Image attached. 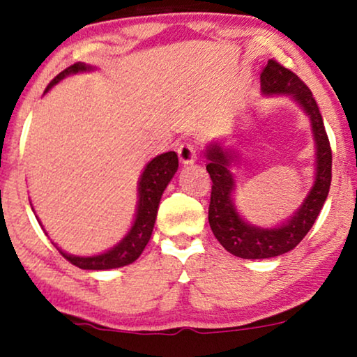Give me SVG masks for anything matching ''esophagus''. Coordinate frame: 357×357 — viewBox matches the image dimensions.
Segmentation results:
<instances>
[{
    "label": "esophagus",
    "instance_id": "1",
    "mask_svg": "<svg viewBox=\"0 0 357 357\" xmlns=\"http://www.w3.org/2000/svg\"><path fill=\"white\" fill-rule=\"evenodd\" d=\"M177 153H178L180 162H182L183 165L193 164L195 160H197L198 148H197V144L192 143V141H183V143L178 146Z\"/></svg>",
    "mask_w": 357,
    "mask_h": 357
}]
</instances>
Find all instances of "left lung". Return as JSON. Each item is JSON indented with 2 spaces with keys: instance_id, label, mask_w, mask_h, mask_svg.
I'll use <instances>...</instances> for the list:
<instances>
[{
  "instance_id": "obj_1",
  "label": "left lung",
  "mask_w": 357,
  "mask_h": 357,
  "mask_svg": "<svg viewBox=\"0 0 357 357\" xmlns=\"http://www.w3.org/2000/svg\"><path fill=\"white\" fill-rule=\"evenodd\" d=\"M263 96H287L309 116L312 136L315 143V178L304 202L284 222L275 227H260L250 224L237 211L236 180L231 167L238 162L236 149L222 141H211L204 149L208 159L206 170L213 180L211 203L208 219L214 237L232 255L260 260L280 257L291 252L314 226L331 183V148L326 136L319 105L309 87L294 73L275 60H268L261 75Z\"/></svg>"
}]
</instances>
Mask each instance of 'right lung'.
<instances>
[{"label": "right lung", "mask_w": 357, "mask_h": 357, "mask_svg": "<svg viewBox=\"0 0 357 357\" xmlns=\"http://www.w3.org/2000/svg\"><path fill=\"white\" fill-rule=\"evenodd\" d=\"M96 66L86 65V63H75L70 68H66L65 71H61L50 84L47 86V89L43 94H47L53 86L58 84L61 79L77 75V73H89L94 71ZM178 169V158L174 151L164 153L160 155H155L154 159H151L141 174L138 180V204H136V214L131 224L130 231L125 234V237L121 238L119 243H115L114 247L109 250L99 253V255H91V257H79V255H71V253L63 252L60 247H56V243H53L58 248V252L66 258L68 261L73 265L81 268V270H114V268H120L125 265L133 263L141 253H143L146 243L149 242L151 234H153L155 218H158V209L160 203V197H162L164 190L167 188V185ZM32 206V204H31ZM33 211V208H32ZM36 213V211H33ZM37 218V216H36ZM38 224L42 226L40 219L37 218ZM43 229V226H42ZM45 231V229H43ZM47 234V232H45Z\"/></svg>", "instance_id": "right-lung-1"}]
</instances>
